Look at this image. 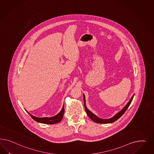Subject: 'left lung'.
Here are the masks:
<instances>
[{"mask_svg": "<svg viewBox=\"0 0 154 154\" xmlns=\"http://www.w3.org/2000/svg\"><path fill=\"white\" fill-rule=\"evenodd\" d=\"M134 94L133 95V97H131V100H129V102L127 103L126 106L122 108V109L120 111V112H118L117 114H116L113 117H112V118H110L109 119H100L99 117L95 115H94L93 113L91 112L90 111H89V109H88V108L86 107V104H85V97L84 94V106H85V109L86 112L87 113V115H88V116L93 120L95 122H97L98 124H108V123H112L115 121H116L117 120H118L120 117L124 113V112H125L126 109H128V108L129 107V106H130L131 102L133 100V98L134 97Z\"/></svg>", "mask_w": 154, "mask_h": 154, "instance_id": "left-lung-1", "label": "left lung"}]
</instances>
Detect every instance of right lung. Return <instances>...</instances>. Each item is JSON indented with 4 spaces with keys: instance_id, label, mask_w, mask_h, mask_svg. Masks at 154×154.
I'll use <instances>...</instances> for the list:
<instances>
[{
    "instance_id": "right-lung-1",
    "label": "right lung",
    "mask_w": 154,
    "mask_h": 154,
    "mask_svg": "<svg viewBox=\"0 0 154 154\" xmlns=\"http://www.w3.org/2000/svg\"><path fill=\"white\" fill-rule=\"evenodd\" d=\"M64 106H63L60 112L55 116L51 117H37L34 116L32 115H30L28 111L27 112L30 115V116L32 117L34 120L37 121L38 122H41V123L46 124H54L59 122L62 120L64 113Z\"/></svg>"
}]
</instances>
